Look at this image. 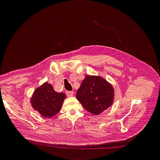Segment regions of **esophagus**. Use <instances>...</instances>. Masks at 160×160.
<instances>
[{
    "instance_id": "obj_1",
    "label": "esophagus",
    "mask_w": 160,
    "mask_h": 160,
    "mask_svg": "<svg viewBox=\"0 0 160 160\" xmlns=\"http://www.w3.org/2000/svg\"><path fill=\"white\" fill-rule=\"evenodd\" d=\"M66 93V95H67V97H71L72 95H73V92L71 91H67Z\"/></svg>"
}]
</instances>
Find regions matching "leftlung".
<instances>
[{
  "label": "left lung",
  "instance_id": "left-lung-1",
  "mask_svg": "<svg viewBox=\"0 0 160 160\" xmlns=\"http://www.w3.org/2000/svg\"><path fill=\"white\" fill-rule=\"evenodd\" d=\"M114 97L112 85L99 75H86L76 93L77 99L85 109L95 115L110 108Z\"/></svg>",
  "mask_w": 160,
  "mask_h": 160
}]
</instances>
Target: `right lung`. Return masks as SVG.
<instances>
[{"label":"right lung","instance_id":"1","mask_svg":"<svg viewBox=\"0 0 160 160\" xmlns=\"http://www.w3.org/2000/svg\"><path fill=\"white\" fill-rule=\"evenodd\" d=\"M66 97L64 93L55 92L52 85L45 82L35 89L30 102L42 117L50 118L60 111Z\"/></svg>","mask_w":160,"mask_h":160}]
</instances>
